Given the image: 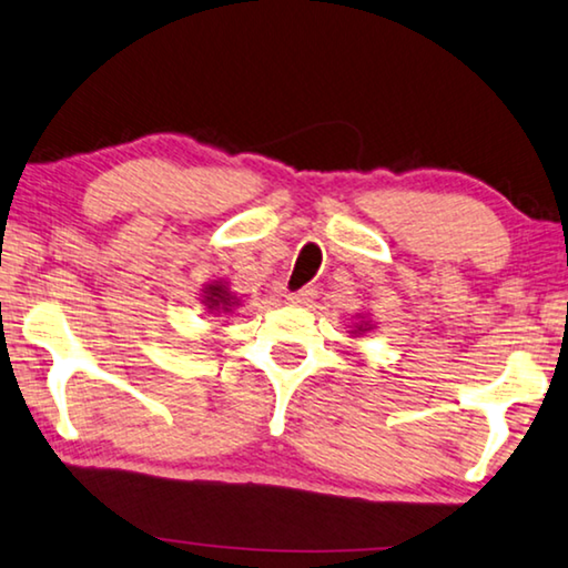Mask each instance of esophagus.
Returning <instances> with one entry per match:
<instances>
[{
    "mask_svg": "<svg viewBox=\"0 0 568 568\" xmlns=\"http://www.w3.org/2000/svg\"><path fill=\"white\" fill-rule=\"evenodd\" d=\"M312 300H314V290H300V292L286 294V302L300 304V307H307V304H310Z\"/></svg>",
    "mask_w": 568,
    "mask_h": 568,
    "instance_id": "1",
    "label": "esophagus"
}]
</instances>
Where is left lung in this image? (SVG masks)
Returning <instances> with one entry per match:
<instances>
[{
  "label": "left lung",
  "instance_id": "obj_1",
  "mask_svg": "<svg viewBox=\"0 0 568 568\" xmlns=\"http://www.w3.org/2000/svg\"><path fill=\"white\" fill-rule=\"evenodd\" d=\"M357 317V322L353 325V337H357V335H363V333H368V329H373V322L368 320V317H363V314H355Z\"/></svg>",
  "mask_w": 568,
  "mask_h": 568
}]
</instances>
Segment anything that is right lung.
Masks as SVG:
<instances>
[{
    "mask_svg": "<svg viewBox=\"0 0 568 568\" xmlns=\"http://www.w3.org/2000/svg\"><path fill=\"white\" fill-rule=\"evenodd\" d=\"M200 292H203V307L207 310V314H215V317L217 314H231L241 304V296L231 292L229 282H223V278L205 284Z\"/></svg>",
    "mask_w": 568,
    "mask_h": 568,
    "instance_id": "add662e5",
    "label": "right lung"
}]
</instances>
